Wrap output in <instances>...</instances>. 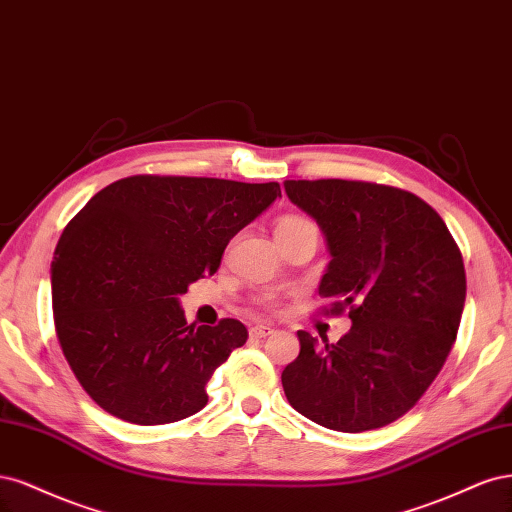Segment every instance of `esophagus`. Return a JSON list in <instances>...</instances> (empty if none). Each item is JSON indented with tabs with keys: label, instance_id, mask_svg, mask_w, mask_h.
<instances>
[{
	"label": "esophagus",
	"instance_id": "obj_1",
	"mask_svg": "<svg viewBox=\"0 0 512 512\" xmlns=\"http://www.w3.org/2000/svg\"><path fill=\"white\" fill-rule=\"evenodd\" d=\"M270 334H274V327H270V325H253V327L249 329V336L255 338V340L266 338V336H270Z\"/></svg>",
	"mask_w": 512,
	"mask_h": 512
}]
</instances>
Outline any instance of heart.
Returning <instances> with one entry per match:
<instances>
[{"label": "heart", "instance_id": "obj_1", "mask_svg": "<svg viewBox=\"0 0 512 512\" xmlns=\"http://www.w3.org/2000/svg\"><path fill=\"white\" fill-rule=\"evenodd\" d=\"M300 227H315L306 217H300V214H287V217L278 219L276 223V234L283 232H291V229H300ZM261 304L266 308H276V300L274 298H263Z\"/></svg>", "mask_w": 512, "mask_h": 512}]
</instances>
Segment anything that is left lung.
<instances>
[{
    "label": "left lung",
    "mask_w": 512,
    "mask_h": 512,
    "mask_svg": "<svg viewBox=\"0 0 512 512\" xmlns=\"http://www.w3.org/2000/svg\"><path fill=\"white\" fill-rule=\"evenodd\" d=\"M319 223L329 261L325 315L349 312V334L319 346L298 332L283 370L289 404L327 430L366 432L404 417L447 361L466 302L464 259L440 214L415 193L366 180H287Z\"/></svg>",
    "instance_id": "1"
}]
</instances>
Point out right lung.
<instances>
[{"label": "right lung", "mask_w": 512, "mask_h": 512, "mask_svg": "<svg viewBox=\"0 0 512 512\" xmlns=\"http://www.w3.org/2000/svg\"><path fill=\"white\" fill-rule=\"evenodd\" d=\"M278 195V183L138 174L65 225L51 266L55 332L97 406L136 425L206 406L210 376L249 332L236 319L189 325L178 298Z\"/></svg>", "instance_id": "right-lung-1"}]
</instances>
